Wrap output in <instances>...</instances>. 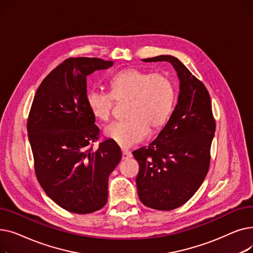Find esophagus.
<instances>
[{
  "mask_svg": "<svg viewBox=\"0 0 253 253\" xmlns=\"http://www.w3.org/2000/svg\"><path fill=\"white\" fill-rule=\"evenodd\" d=\"M131 157H132V155H131L130 152H128L127 150L122 151V159H123V160H127V159H129Z\"/></svg>",
  "mask_w": 253,
  "mask_h": 253,
  "instance_id": "34e87169",
  "label": "esophagus"
}]
</instances>
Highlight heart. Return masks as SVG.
<instances>
[{"label":"heart","mask_w":253,"mask_h":253,"mask_svg":"<svg viewBox=\"0 0 253 253\" xmlns=\"http://www.w3.org/2000/svg\"><path fill=\"white\" fill-rule=\"evenodd\" d=\"M111 92L92 89L86 100L91 113L102 122L112 118L115 100H128L125 121L105 128V135L122 148H130L158 131L167 122L175 100V87L163 73L126 69L117 73L110 82Z\"/></svg>","instance_id":"1"}]
</instances>
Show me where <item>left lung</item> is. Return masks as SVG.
I'll use <instances>...</instances> for the list:
<instances>
[{
    "label": "left lung",
    "mask_w": 253,
    "mask_h": 253,
    "mask_svg": "<svg viewBox=\"0 0 253 253\" xmlns=\"http://www.w3.org/2000/svg\"><path fill=\"white\" fill-rule=\"evenodd\" d=\"M143 61H168L179 79L177 104L148 148L132 153L139 165L137 193L143 205L172 210L187 203L201 187L210 166L215 133L209 92L180 60L160 55Z\"/></svg>",
    "instance_id": "left-lung-1"
}]
</instances>
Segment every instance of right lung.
<instances>
[{
	"mask_svg": "<svg viewBox=\"0 0 253 253\" xmlns=\"http://www.w3.org/2000/svg\"><path fill=\"white\" fill-rule=\"evenodd\" d=\"M100 58L70 57L40 84L29 114V140L41 187L58 206L87 214L108 202V180L122 154L113 139L99 138L87 104V76L113 66Z\"/></svg>",
	"mask_w": 253,
	"mask_h": 253,
	"instance_id": "right-lung-1",
	"label": "right lung"
}]
</instances>
